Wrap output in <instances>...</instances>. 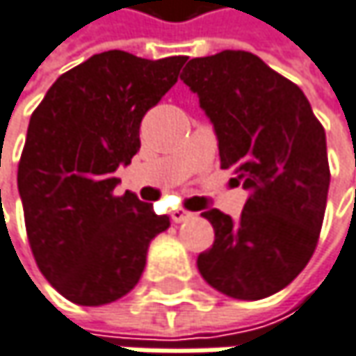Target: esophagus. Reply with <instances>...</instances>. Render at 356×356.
I'll return each mask as SVG.
<instances>
[{
    "instance_id": "1",
    "label": "esophagus",
    "mask_w": 356,
    "mask_h": 356,
    "mask_svg": "<svg viewBox=\"0 0 356 356\" xmlns=\"http://www.w3.org/2000/svg\"><path fill=\"white\" fill-rule=\"evenodd\" d=\"M193 218H195V213H191V211H185V210L173 211V220H175V222H189V220H193Z\"/></svg>"
}]
</instances>
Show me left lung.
<instances>
[{
    "mask_svg": "<svg viewBox=\"0 0 356 356\" xmlns=\"http://www.w3.org/2000/svg\"><path fill=\"white\" fill-rule=\"evenodd\" d=\"M181 81L210 118L222 169L248 191L238 220L202 213L216 238L197 269L228 298H269L304 271L318 244L330 185L326 132L304 91L252 52L191 58Z\"/></svg>",
    "mask_w": 356,
    "mask_h": 356,
    "instance_id": "left-lung-1",
    "label": "left lung"
}]
</instances>
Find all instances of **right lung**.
I'll list each match as a JSON object with an SVG mask.
<instances>
[{
    "label": "right lung",
    "mask_w": 356,
    "mask_h": 356,
    "mask_svg": "<svg viewBox=\"0 0 356 356\" xmlns=\"http://www.w3.org/2000/svg\"><path fill=\"white\" fill-rule=\"evenodd\" d=\"M185 60L93 54L52 83L30 118L17 165L26 232L38 269L73 304L132 291L148 244L171 226L134 193L113 195V171L140 150V122Z\"/></svg>",
    "instance_id": "obj_1"
}]
</instances>
